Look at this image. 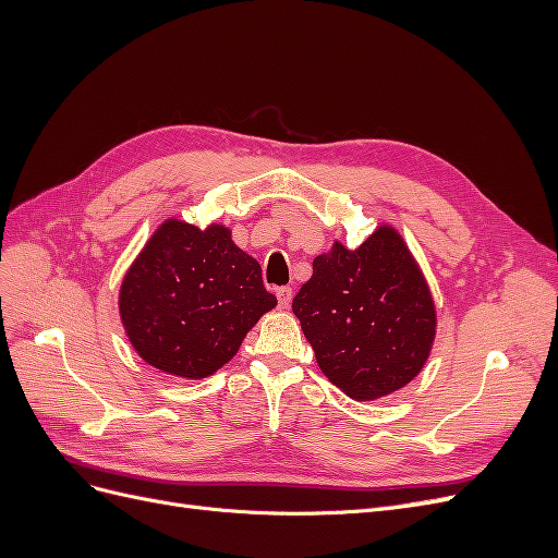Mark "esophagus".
Segmentation results:
<instances>
[{"mask_svg":"<svg viewBox=\"0 0 558 558\" xmlns=\"http://www.w3.org/2000/svg\"><path fill=\"white\" fill-rule=\"evenodd\" d=\"M277 300H279V307L281 310H289L291 307V300H293V289H289V286H283V289L277 291Z\"/></svg>","mask_w":558,"mask_h":558,"instance_id":"obj_1","label":"esophagus"}]
</instances>
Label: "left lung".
<instances>
[{
  "label": "left lung",
  "mask_w": 558,
  "mask_h": 558,
  "mask_svg": "<svg viewBox=\"0 0 558 558\" xmlns=\"http://www.w3.org/2000/svg\"><path fill=\"white\" fill-rule=\"evenodd\" d=\"M293 314L316 363L353 400H375L410 384L435 340V305L410 248L379 228L359 248L335 242L316 256Z\"/></svg>",
  "instance_id": "left-lung-1"
}]
</instances>
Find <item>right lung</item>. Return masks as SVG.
<instances>
[{"instance_id": "obj_1", "label": "right lung", "mask_w": 558, "mask_h": 558, "mask_svg": "<svg viewBox=\"0 0 558 558\" xmlns=\"http://www.w3.org/2000/svg\"><path fill=\"white\" fill-rule=\"evenodd\" d=\"M277 305L260 265L230 230L165 221L121 286V318L134 351L167 375L202 379L238 353L256 320Z\"/></svg>"}]
</instances>
